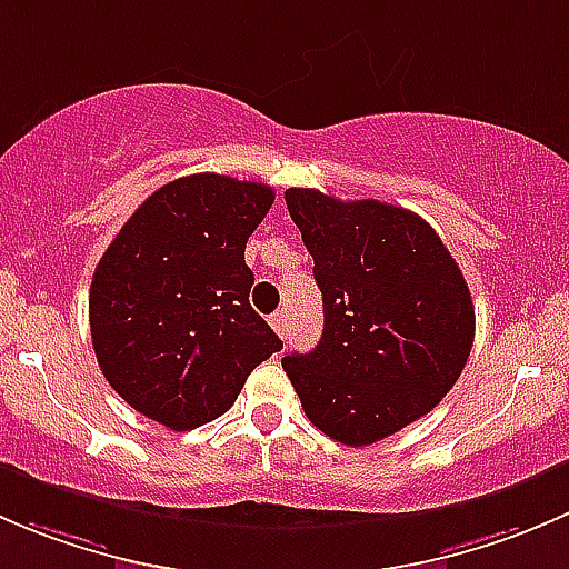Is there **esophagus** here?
I'll return each mask as SVG.
<instances>
[{
	"label": "esophagus",
	"mask_w": 569,
	"mask_h": 569,
	"mask_svg": "<svg viewBox=\"0 0 569 569\" xmlns=\"http://www.w3.org/2000/svg\"><path fill=\"white\" fill-rule=\"evenodd\" d=\"M269 325L274 327V332H278L280 338L289 336V313L286 311H274L272 317H269Z\"/></svg>",
	"instance_id": "esophagus-1"
}]
</instances>
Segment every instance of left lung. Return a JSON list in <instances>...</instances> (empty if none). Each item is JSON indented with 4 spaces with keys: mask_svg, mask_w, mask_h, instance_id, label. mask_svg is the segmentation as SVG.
<instances>
[{
    "mask_svg": "<svg viewBox=\"0 0 569 569\" xmlns=\"http://www.w3.org/2000/svg\"><path fill=\"white\" fill-rule=\"evenodd\" d=\"M325 300L317 349L283 369L308 421L343 446H371L427 416L460 380L476 313L435 228L401 206L286 189Z\"/></svg>",
    "mask_w": 569,
    "mask_h": 569,
    "instance_id": "left-lung-1",
    "label": "left lung"
}]
</instances>
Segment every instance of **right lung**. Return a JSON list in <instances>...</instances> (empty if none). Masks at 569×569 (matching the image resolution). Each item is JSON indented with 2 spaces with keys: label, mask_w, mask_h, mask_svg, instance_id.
Wrapping results in <instances>:
<instances>
[{
  "label": "right lung",
  "mask_w": 569,
  "mask_h": 569,
  "mask_svg": "<svg viewBox=\"0 0 569 569\" xmlns=\"http://www.w3.org/2000/svg\"><path fill=\"white\" fill-rule=\"evenodd\" d=\"M267 183L198 173L146 198L90 283V336L109 386L162 427L220 418L258 363L283 349L250 306L244 244Z\"/></svg>",
  "instance_id": "obj_1"
}]
</instances>
